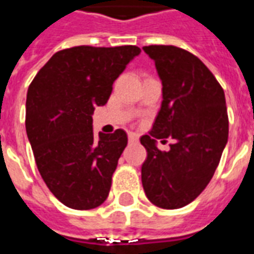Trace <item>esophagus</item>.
<instances>
[{
  "label": "esophagus",
  "instance_id": "esophagus-1",
  "mask_svg": "<svg viewBox=\"0 0 254 254\" xmlns=\"http://www.w3.org/2000/svg\"><path fill=\"white\" fill-rule=\"evenodd\" d=\"M127 137H129V143H136V141L138 140L137 134H136V133H132V132L127 134Z\"/></svg>",
  "mask_w": 254,
  "mask_h": 254
}]
</instances>
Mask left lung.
Returning a JSON list of instances; mask_svg holds the SVG:
<instances>
[{"mask_svg": "<svg viewBox=\"0 0 254 254\" xmlns=\"http://www.w3.org/2000/svg\"><path fill=\"white\" fill-rule=\"evenodd\" d=\"M143 50L155 61L163 100L152 129L140 138L147 149L141 182L154 205L177 209L207 187L229 137L224 91L212 72L191 53L177 46L151 45ZM174 138L167 153L155 138Z\"/></svg>", "mask_w": 254, "mask_h": 254, "instance_id": "obj_1", "label": "left lung"}]
</instances>
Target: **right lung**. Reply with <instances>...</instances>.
<instances>
[{
    "mask_svg": "<svg viewBox=\"0 0 254 254\" xmlns=\"http://www.w3.org/2000/svg\"><path fill=\"white\" fill-rule=\"evenodd\" d=\"M137 46H74L60 50L36 73L27 92L25 130L43 181L64 205L103 204L127 133L92 132L95 106L107 103L113 83L140 54Z\"/></svg>",
    "mask_w": 254,
    "mask_h": 254,
    "instance_id": "right-lung-1",
    "label": "right lung"
}]
</instances>
